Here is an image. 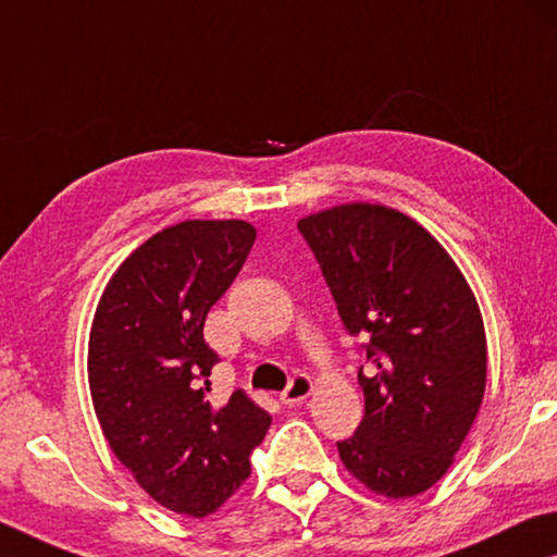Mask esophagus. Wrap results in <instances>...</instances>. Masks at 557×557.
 I'll use <instances>...</instances> for the list:
<instances>
[{
  "mask_svg": "<svg viewBox=\"0 0 557 557\" xmlns=\"http://www.w3.org/2000/svg\"><path fill=\"white\" fill-rule=\"evenodd\" d=\"M311 391H313L311 379H308V375H304V373H298V375H294V379H290L286 391L281 393V400H284L286 406H296V404H301V400L311 396Z\"/></svg>",
  "mask_w": 557,
  "mask_h": 557,
  "instance_id": "34e87169",
  "label": "esophagus"
}]
</instances>
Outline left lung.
<instances>
[{"label":"left lung","instance_id":"left-lung-1","mask_svg":"<svg viewBox=\"0 0 557 557\" xmlns=\"http://www.w3.org/2000/svg\"><path fill=\"white\" fill-rule=\"evenodd\" d=\"M350 336L373 373L358 371L366 413L338 456L386 498L438 483L485 393L481 308L448 251L396 209L344 203L298 221Z\"/></svg>","mask_w":557,"mask_h":557}]
</instances>
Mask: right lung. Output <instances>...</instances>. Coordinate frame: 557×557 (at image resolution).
Returning a JSON list of instances; mask_svg holds the SVG:
<instances>
[{
    "mask_svg": "<svg viewBox=\"0 0 557 557\" xmlns=\"http://www.w3.org/2000/svg\"><path fill=\"white\" fill-rule=\"evenodd\" d=\"M256 238L246 221H182L144 242L99 298L89 391L114 456L159 506L211 516L251 475L271 416L244 391L213 404L203 341Z\"/></svg>",
    "mask_w": 557,
    "mask_h": 557,
    "instance_id": "obj_1",
    "label": "right lung"
}]
</instances>
